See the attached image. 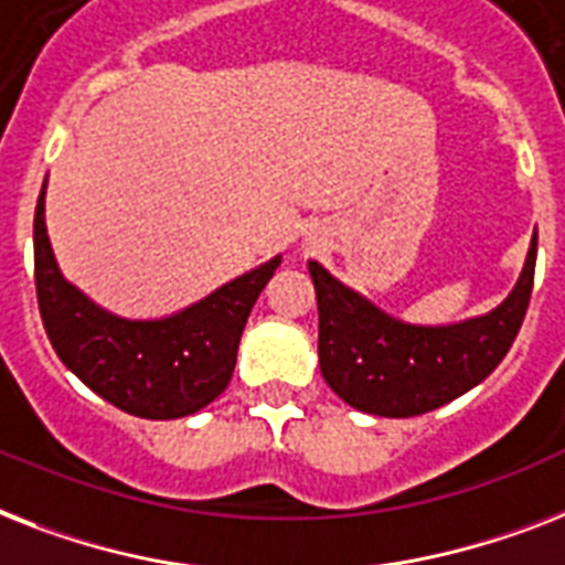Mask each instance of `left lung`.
Instances as JSON below:
<instances>
[{"mask_svg":"<svg viewBox=\"0 0 565 565\" xmlns=\"http://www.w3.org/2000/svg\"><path fill=\"white\" fill-rule=\"evenodd\" d=\"M536 235L511 296L488 316L447 328L403 324L307 264L319 305V369L354 409L380 417L433 412L497 369L520 333L534 287Z\"/></svg>","mask_w":565,"mask_h":565,"instance_id":"1","label":"left lung"}]
</instances>
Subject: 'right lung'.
Segmentation results:
<instances>
[{
  "label": "right lung",
  "instance_id": "add662e5",
  "mask_svg": "<svg viewBox=\"0 0 565 565\" xmlns=\"http://www.w3.org/2000/svg\"><path fill=\"white\" fill-rule=\"evenodd\" d=\"M43 194L34 214L36 305L63 365L104 401L150 420L194 415L220 397L235 371L246 319L281 258L171 319L130 322L92 305L60 275L45 235Z\"/></svg>",
  "mask_w": 565,
  "mask_h": 565
}]
</instances>
